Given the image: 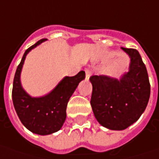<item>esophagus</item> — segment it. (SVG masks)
I'll list each match as a JSON object with an SVG mask.
<instances>
[{"mask_svg":"<svg viewBox=\"0 0 159 159\" xmlns=\"http://www.w3.org/2000/svg\"><path fill=\"white\" fill-rule=\"evenodd\" d=\"M85 72H86V77L87 78H89V77L91 76V74H92V71L89 70V69H86Z\"/></svg>","mask_w":159,"mask_h":159,"instance_id":"34e87169","label":"esophagus"}]
</instances>
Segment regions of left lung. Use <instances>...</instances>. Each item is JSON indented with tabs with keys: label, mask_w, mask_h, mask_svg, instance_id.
Here are the masks:
<instances>
[{
	"label": "left lung",
	"mask_w": 159,
	"mask_h": 159,
	"mask_svg": "<svg viewBox=\"0 0 159 159\" xmlns=\"http://www.w3.org/2000/svg\"><path fill=\"white\" fill-rule=\"evenodd\" d=\"M122 49L131 58L129 71L120 80L107 76L89 78L93 86L90 103L95 119L111 130H124L143 114L150 95L146 66L134 48Z\"/></svg>",
	"instance_id": "1"
}]
</instances>
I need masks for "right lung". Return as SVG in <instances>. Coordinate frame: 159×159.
<instances>
[{"label": "right lung", "instance_id": "right-lung-1", "mask_svg": "<svg viewBox=\"0 0 159 159\" xmlns=\"http://www.w3.org/2000/svg\"><path fill=\"white\" fill-rule=\"evenodd\" d=\"M44 40L46 39H41L25 50L16 70L12 89V101L22 124L40 135L53 134L62 127L66 119L69 99L79 83L85 79V71L81 70L75 76L64 78L52 92L43 97L34 98L27 95L20 83L22 66L27 53Z\"/></svg>", "mask_w": 159, "mask_h": 159}]
</instances>
